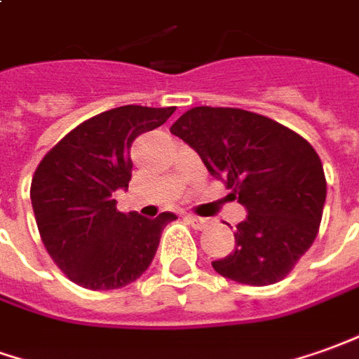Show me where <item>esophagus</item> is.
I'll return each mask as SVG.
<instances>
[{
  "mask_svg": "<svg viewBox=\"0 0 359 359\" xmlns=\"http://www.w3.org/2000/svg\"><path fill=\"white\" fill-rule=\"evenodd\" d=\"M187 221H189V224H191L194 229H197V231H203V229H207V224H209V219L195 217V215H189V217H187Z\"/></svg>",
  "mask_w": 359,
  "mask_h": 359,
  "instance_id": "obj_1",
  "label": "esophagus"
}]
</instances>
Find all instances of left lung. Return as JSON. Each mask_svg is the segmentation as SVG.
Here are the masks:
<instances>
[{"label":"left lung","mask_w":359,"mask_h":359,"mask_svg":"<svg viewBox=\"0 0 359 359\" xmlns=\"http://www.w3.org/2000/svg\"><path fill=\"white\" fill-rule=\"evenodd\" d=\"M170 133L194 148L248 212L234 232V250L212 262L215 271L258 287L285 278L323 219L326 180L315 148L271 118L232 107L189 109Z\"/></svg>","instance_id":"1"}]
</instances>
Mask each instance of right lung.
Listing matches in <instances>:
<instances>
[{
	"mask_svg": "<svg viewBox=\"0 0 359 359\" xmlns=\"http://www.w3.org/2000/svg\"><path fill=\"white\" fill-rule=\"evenodd\" d=\"M175 107L109 109L70 130L33 175L31 201L46 250L81 287H125L152 264L174 212L156 219L117 211L113 194L128 189L130 147L172 117Z\"/></svg>",
	"mask_w": 359,
	"mask_h": 359,
	"instance_id": "1",
	"label": "right lung"
}]
</instances>
